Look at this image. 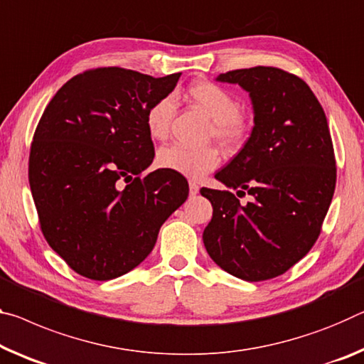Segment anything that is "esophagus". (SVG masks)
Listing matches in <instances>:
<instances>
[{"label":"esophagus","mask_w":364,"mask_h":364,"mask_svg":"<svg viewBox=\"0 0 364 364\" xmlns=\"http://www.w3.org/2000/svg\"><path fill=\"white\" fill-rule=\"evenodd\" d=\"M198 193H199V186H198V184H196L194 181L189 183V194H191V196H196Z\"/></svg>","instance_id":"34e87169"}]
</instances>
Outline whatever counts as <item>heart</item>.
Instances as JSON below:
<instances>
[{
  "instance_id": "b5f03b06",
  "label": "heart",
  "mask_w": 364,
  "mask_h": 364,
  "mask_svg": "<svg viewBox=\"0 0 364 364\" xmlns=\"http://www.w3.org/2000/svg\"><path fill=\"white\" fill-rule=\"evenodd\" d=\"M186 99L210 118L205 141H215L225 152H236L250 139L252 123L240 109V102L232 90L212 80H196L184 90ZM175 119V102L171 97L155 100L146 112V126L151 137L157 141L170 134ZM157 165L189 180H200L220 165V154L215 147L188 149L183 146L161 147Z\"/></svg>"
}]
</instances>
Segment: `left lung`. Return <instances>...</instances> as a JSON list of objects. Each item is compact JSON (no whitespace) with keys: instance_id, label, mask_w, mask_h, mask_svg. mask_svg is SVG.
<instances>
[{"instance_id":"8db88e82","label":"left lung","mask_w":364,"mask_h":364,"mask_svg":"<svg viewBox=\"0 0 364 364\" xmlns=\"http://www.w3.org/2000/svg\"><path fill=\"white\" fill-rule=\"evenodd\" d=\"M217 79L250 92L255 128L215 175L230 189H200L213 207L204 246L228 274L269 280L291 269L319 238L337 181L331 131L319 100L295 74L255 66ZM246 193L252 200L241 205L237 198Z\"/></svg>"}]
</instances>
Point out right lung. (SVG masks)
I'll use <instances>...</instances> for the list:
<instances>
[{"mask_svg":"<svg viewBox=\"0 0 364 364\" xmlns=\"http://www.w3.org/2000/svg\"><path fill=\"white\" fill-rule=\"evenodd\" d=\"M180 76L87 69L56 92L38 121L28 183L40 230L85 279L112 280L139 265L161 225L188 199L184 176L144 173L155 155L146 112Z\"/></svg>","mask_w":364,"mask_h":364,"instance_id":"add662e5","label":"right lung"}]
</instances>
